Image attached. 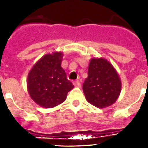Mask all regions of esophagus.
<instances>
[{
  "instance_id": "34e87169",
  "label": "esophagus",
  "mask_w": 148,
  "mask_h": 148,
  "mask_svg": "<svg viewBox=\"0 0 148 148\" xmlns=\"http://www.w3.org/2000/svg\"><path fill=\"white\" fill-rule=\"evenodd\" d=\"M73 85L75 86V87H81L80 82H78V81H75V82H73Z\"/></svg>"
}]
</instances>
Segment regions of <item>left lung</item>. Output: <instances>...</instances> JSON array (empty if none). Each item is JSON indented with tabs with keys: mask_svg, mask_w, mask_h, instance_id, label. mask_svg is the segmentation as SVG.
I'll return each instance as SVG.
<instances>
[{
	"mask_svg": "<svg viewBox=\"0 0 148 148\" xmlns=\"http://www.w3.org/2000/svg\"><path fill=\"white\" fill-rule=\"evenodd\" d=\"M121 82L113 66L102 58H92L88 66V76L83 84L87 101L99 108H107L117 100Z\"/></svg>",
	"mask_w": 148,
	"mask_h": 148,
	"instance_id": "left-lung-1",
	"label": "left lung"
}]
</instances>
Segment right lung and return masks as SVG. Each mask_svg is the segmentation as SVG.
Here are the masks:
<instances>
[{
  "mask_svg": "<svg viewBox=\"0 0 148 148\" xmlns=\"http://www.w3.org/2000/svg\"><path fill=\"white\" fill-rule=\"evenodd\" d=\"M63 53L44 56L31 69L27 77L30 97L40 107L52 108L64 102L74 87L61 67Z\"/></svg>",
  "mask_w": 148,
  "mask_h": 148,
  "instance_id": "add662e5",
  "label": "right lung"
}]
</instances>
